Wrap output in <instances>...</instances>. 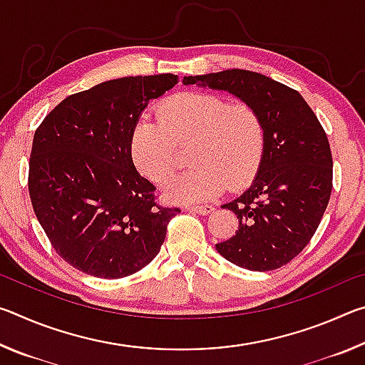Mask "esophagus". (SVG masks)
Listing matches in <instances>:
<instances>
[{"label":"esophagus","mask_w":365,"mask_h":365,"mask_svg":"<svg viewBox=\"0 0 365 365\" xmlns=\"http://www.w3.org/2000/svg\"><path fill=\"white\" fill-rule=\"evenodd\" d=\"M188 211L190 212H195V214H200V215H207V214H211L214 211V207L209 206V205H205V206H190Z\"/></svg>","instance_id":"34e87169"}]
</instances>
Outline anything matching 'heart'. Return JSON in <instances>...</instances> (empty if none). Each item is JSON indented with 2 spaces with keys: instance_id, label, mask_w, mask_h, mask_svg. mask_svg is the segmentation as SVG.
Returning a JSON list of instances; mask_svg holds the SVG:
<instances>
[{
  "instance_id": "heart-1",
  "label": "heart",
  "mask_w": 365,
  "mask_h": 365,
  "mask_svg": "<svg viewBox=\"0 0 365 365\" xmlns=\"http://www.w3.org/2000/svg\"><path fill=\"white\" fill-rule=\"evenodd\" d=\"M191 146L195 169L175 177L165 197L195 205L240 188L256 175L265 151V123L250 103L212 93H180L160 104L158 119L141 117L130 137L135 168L153 183H164Z\"/></svg>"
}]
</instances>
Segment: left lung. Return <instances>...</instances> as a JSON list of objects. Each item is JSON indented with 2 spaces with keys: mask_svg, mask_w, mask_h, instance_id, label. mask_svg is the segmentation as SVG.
<instances>
[{
  "mask_svg": "<svg viewBox=\"0 0 365 365\" xmlns=\"http://www.w3.org/2000/svg\"><path fill=\"white\" fill-rule=\"evenodd\" d=\"M183 83L228 91L252 104L265 123L255 182L222 206L237 214L238 230L215 248L248 270L288 264L311 242L331 195V151L317 115L298 91L257 72L230 69L185 77Z\"/></svg>",
  "mask_w": 365,
  "mask_h": 365,
  "instance_id": "left-lung-1",
  "label": "left lung"
}]
</instances>
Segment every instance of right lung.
Wrapping results in <instances>:
<instances>
[{"instance_id":"right-lung-1","label":"right lung","mask_w":365,"mask_h":365,"mask_svg":"<svg viewBox=\"0 0 365 365\" xmlns=\"http://www.w3.org/2000/svg\"><path fill=\"white\" fill-rule=\"evenodd\" d=\"M174 73L108 80L67 96L34 135L29 193L54 251L98 279H122L150 264L178 207L158 205L135 169L130 137Z\"/></svg>"}]
</instances>
